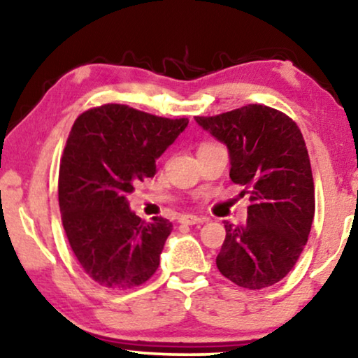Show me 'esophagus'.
Returning <instances> with one entry per match:
<instances>
[{
  "instance_id": "1",
  "label": "esophagus",
  "mask_w": 358,
  "mask_h": 358,
  "mask_svg": "<svg viewBox=\"0 0 358 358\" xmlns=\"http://www.w3.org/2000/svg\"><path fill=\"white\" fill-rule=\"evenodd\" d=\"M180 223L184 224H200L205 222V218L202 217H195V215H182V217L179 218Z\"/></svg>"
}]
</instances>
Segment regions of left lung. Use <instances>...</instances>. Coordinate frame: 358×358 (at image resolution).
I'll use <instances>...</instances> for the list:
<instances>
[{
	"instance_id": "obj_1",
	"label": "left lung",
	"mask_w": 358,
	"mask_h": 358,
	"mask_svg": "<svg viewBox=\"0 0 358 358\" xmlns=\"http://www.w3.org/2000/svg\"><path fill=\"white\" fill-rule=\"evenodd\" d=\"M195 122L227 145L229 178L251 192L246 223L224 222L218 271L249 290L271 287L295 267L315 217V184L301 131L283 112L261 104Z\"/></svg>"
}]
</instances>
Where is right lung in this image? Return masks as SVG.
I'll return each instance as SVG.
<instances>
[{
  "instance_id": "add662e5",
  "label": "right lung",
  "mask_w": 358,
  "mask_h": 358,
  "mask_svg": "<svg viewBox=\"0 0 358 358\" xmlns=\"http://www.w3.org/2000/svg\"><path fill=\"white\" fill-rule=\"evenodd\" d=\"M122 104L78 117L58 176V202L66 238L92 280L112 290L145 283L159 266L173 229L166 218L143 222L127 195L153 178L156 159L187 127Z\"/></svg>"
}]
</instances>
